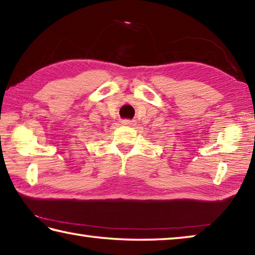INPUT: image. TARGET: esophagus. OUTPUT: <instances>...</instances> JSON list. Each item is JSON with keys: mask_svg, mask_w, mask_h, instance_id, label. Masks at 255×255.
Here are the masks:
<instances>
[{"mask_svg": "<svg viewBox=\"0 0 255 255\" xmlns=\"http://www.w3.org/2000/svg\"><path fill=\"white\" fill-rule=\"evenodd\" d=\"M123 125H125V126H133V125H135V122H133V120L125 119L123 120Z\"/></svg>", "mask_w": 255, "mask_h": 255, "instance_id": "obj_1", "label": "esophagus"}]
</instances>
